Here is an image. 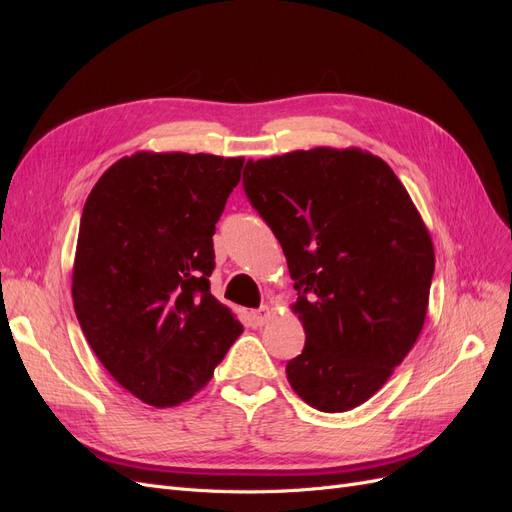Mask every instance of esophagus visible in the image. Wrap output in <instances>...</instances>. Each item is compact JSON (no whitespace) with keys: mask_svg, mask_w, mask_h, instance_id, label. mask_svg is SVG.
Returning a JSON list of instances; mask_svg holds the SVG:
<instances>
[{"mask_svg":"<svg viewBox=\"0 0 512 512\" xmlns=\"http://www.w3.org/2000/svg\"><path fill=\"white\" fill-rule=\"evenodd\" d=\"M250 316H252V322L256 324V327H262V324H267L271 320L273 312L269 307H260V309H256V312H252Z\"/></svg>","mask_w":512,"mask_h":512,"instance_id":"obj_1","label":"esophagus"}]
</instances>
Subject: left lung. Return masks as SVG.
<instances>
[{
    "label": "left lung",
    "instance_id": "8db88e82",
    "mask_svg": "<svg viewBox=\"0 0 512 512\" xmlns=\"http://www.w3.org/2000/svg\"><path fill=\"white\" fill-rule=\"evenodd\" d=\"M243 188L288 262L305 331L288 382L320 412L374 397L423 331L436 252L393 168L359 147L247 160Z\"/></svg>",
    "mask_w": 512,
    "mask_h": 512
}]
</instances>
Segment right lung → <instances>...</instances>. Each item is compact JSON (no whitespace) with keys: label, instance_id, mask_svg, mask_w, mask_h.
Here are the masks:
<instances>
[{"label":"right lung","instance_id":"add662e5","mask_svg":"<svg viewBox=\"0 0 512 512\" xmlns=\"http://www.w3.org/2000/svg\"><path fill=\"white\" fill-rule=\"evenodd\" d=\"M245 158L136 151L83 207L74 312L104 369L156 408L205 389L243 324L209 292L213 232Z\"/></svg>","mask_w":512,"mask_h":512}]
</instances>
